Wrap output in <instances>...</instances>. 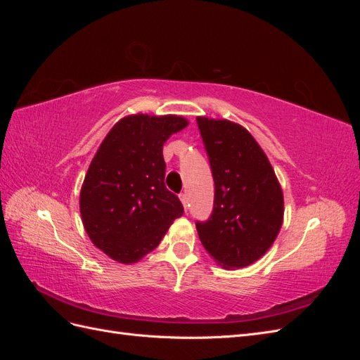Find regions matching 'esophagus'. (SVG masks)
I'll list each match as a JSON object with an SVG mask.
<instances>
[{
	"instance_id": "esophagus-1",
	"label": "esophagus",
	"mask_w": 360,
	"mask_h": 360,
	"mask_svg": "<svg viewBox=\"0 0 360 360\" xmlns=\"http://www.w3.org/2000/svg\"><path fill=\"white\" fill-rule=\"evenodd\" d=\"M180 200H181V204H183L184 209H188V195L184 192L180 193Z\"/></svg>"
}]
</instances>
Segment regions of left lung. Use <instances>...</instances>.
<instances>
[{
	"instance_id": "1",
	"label": "left lung",
	"mask_w": 360,
	"mask_h": 360,
	"mask_svg": "<svg viewBox=\"0 0 360 360\" xmlns=\"http://www.w3.org/2000/svg\"><path fill=\"white\" fill-rule=\"evenodd\" d=\"M214 180L213 212L197 222L200 240L217 264L240 269L274 245L284 221V195L264 151L228 120L197 117Z\"/></svg>"
}]
</instances>
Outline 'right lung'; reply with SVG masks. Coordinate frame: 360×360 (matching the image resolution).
Segmentation results:
<instances>
[{
	"label": "right lung",
	"mask_w": 360,
	"mask_h": 360,
	"mask_svg": "<svg viewBox=\"0 0 360 360\" xmlns=\"http://www.w3.org/2000/svg\"><path fill=\"white\" fill-rule=\"evenodd\" d=\"M188 126L177 115H127L108 132L85 174L82 224L94 246L118 263L151 252L183 214L165 186L163 144Z\"/></svg>",
	"instance_id": "add662e5"
}]
</instances>
